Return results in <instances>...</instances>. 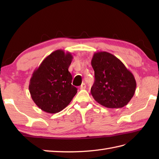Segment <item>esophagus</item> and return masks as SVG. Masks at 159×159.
I'll return each mask as SVG.
<instances>
[{
    "label": "esophagus",
    "mask_w": 159,
    "mask_h": 159,
    "mask_svg": "<svg viewBox=\"0 0 159 159\" xmlns=\"http://www.w3.org/2000/svg\"><path fill=\"white\" fill-rule=\"evenodd\" d=\"M86 88V84L85 83H83L81 84V85L80 86V89H85Z\"/></svg>",
    "instance_id": "1"
}]
</instances>
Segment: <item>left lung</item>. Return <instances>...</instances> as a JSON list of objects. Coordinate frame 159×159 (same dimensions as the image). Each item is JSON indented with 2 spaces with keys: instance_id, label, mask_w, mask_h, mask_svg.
<instances>
[{
  "instance_id": "1",
  "label": "left lung",
  "mask_w": 159,
  "mask_h": 159,
  "mask_svg": "<svg viewBox=\"0 0 159 159\" xmlns=\"http://www.w3.org/2000/svg\"><path fill=\"white\" fill-rule=\"evenodd\" d=\"M92 66L95 80L91 93L97 102L119 109L130 102L137 86L133 74L116 56L107 52L93 54Z\"/></svg>"
}]
</instances>
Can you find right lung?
Masks as SVG:
<instances>
[{
	"label": "right lung",
	"mask_w": 159,
	"mask_h": 159,
	"mask_svg": "<svg viewBox=\"0 0 159 159\" xmlns=\"http://www.w3.org/2000/svg\"><path fill=\"white\" fill-rule=\"evenodd\" d=\"M72 59L71 53L57 50L46 57L32 74L29 92L36 105L46 113L62 111L77 93L68 71Z\"/></svg>",
	"instance_id": "add662e5"
}]
</instances>
